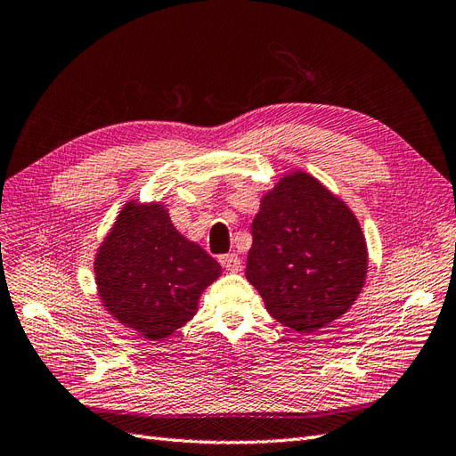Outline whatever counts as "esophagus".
I'll list each match as a JSON object with an SVG mask.
<instances>
[{"label":"esophagus","mask_w":456,"mask_h":456,"mask_svg":"<svg viewBox=\"0 0 456 456\" xmlns=\"http://www.w3.org/2000/svg\"><path fill=\"white\" fill-rule=\"evenodd\" d=\"M219 264L224 265L225 271H232V273L240 271V267H242V262H240V257H239L237 254H225V256H221V257H219Z\"/></svg>","instance_id":"esophagus-1"}]
</instances>
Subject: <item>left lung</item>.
I'll use <instances>...</instances> for the list:
<instances>
[{"label": "left lung", "mask_w": 456, "mask_h": 456, "mask_svg": "<svg viewBox=\"0 0 456 456\" xmlns=\"http://www.w3.org/2000/svg\"><path fill=\"white\" fill-rule=\"evenodd\" d=\"M367 265L357 217L315 177L292 172L262 199L246 279L284 327L315 332L342 317L361 294Z\"/></svg>", "instance_id": "8db88e82"}]
</instances>
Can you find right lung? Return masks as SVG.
Returning a JSON list of instances; mask_svg holds the SVG:
<instances>
[{
	"label": "right lung",
	"mask_w": 456,
	"mask_h": 456,
	"mask_svg": "<svg viewBox=\"0 0 456 456\" xmlns=\"http://www.w3.org/2000/svg\"><path fill=\"white\" fill-rule=\"evenodd\" d=\"M221 265L174 227L162 204L127 202L95 257V282L109 314L160 342L197 314Z\"/></svg>",
	"instance_id": "add662e5"
}]
</instances>
